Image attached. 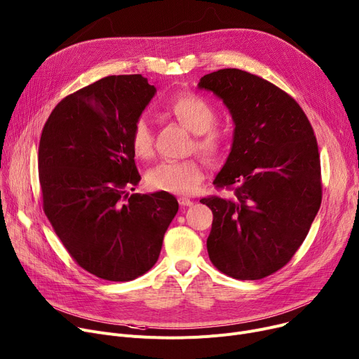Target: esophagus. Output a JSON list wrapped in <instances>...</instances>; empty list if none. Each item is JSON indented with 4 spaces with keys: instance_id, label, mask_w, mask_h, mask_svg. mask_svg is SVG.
<instances>
[{
    "instance_id": "1",
    "label": "esophagus",
    "mask_w": 359,
    "mask_h": 359,
    "mask_svg": "<svg viewBox=\"0 0 359 359\" xmlns=\"http://www.w3.org/2000/svg\"><path fill=\"white\" fill-rule=\"evenodd\" d=\"M177 202H179V205L180 206H192L194 205V201H190V199H187V198H179L177 199Z\"/></svg>"
}]
</instances>
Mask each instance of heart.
<instances>
[{"label":"heart","instance_id":"obj_1","mask_svg":"<svg viewBox=\"0 0 359 359\" xmlns=\"http://www.w3.org/2000/svg\"><path fill=\"white\" fill-rule=\"evenodd\" d=\"M165 111L180 126L195 134V149L208 160L217 161L225 154L229 135L224 127L215 123L218 111L210 101L195 92H180L167 101ZM128 140L131 150L137 157H151L154 137L144 116L134 119ZM203 179V165L196 158L161 161L147 173L150 187L173 195H190L196 192Z\"/></svg>","mask_w":359,"mask_h":359}]
</instances>
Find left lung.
I'll use <instances>...</instances> for the list:
<instances>
[{"label": "left lung", "mask_w": 359, "mask_h": 359, "mask_svg": "<svg viewBox=\"0 0 359 359\" xmlns=\"http://www.w3.org/2000/svg\"><path fill=\"white\" fill-rule=\"evenodd\" d=\"M229 108L232 150L215 187L231 199H201L213 213L206 247L212 264L236 280H259L283 269L303 244L322 202L315 131L287 92L240 69L205 75Z\"/></svg>", "instance_id": "left-lung-1"}]
</instances>
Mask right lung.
<instances>
[{"instance_id":"obj_1","label":"right lung","mask_w":359,"mask_h":359,"mask_svg":"<svg viewBox=\"0 0 359 359\" xmlns=\"http://www.w3.org/2000/svg\"><path fill=\"white\" fill-rule=\"evenodd\" d=\"M154 93L141 75L102 78L63 98L41 131L43 210L76 264L102 280L147 273L179 209L167 192L127 194L141 180L130 128Z\"/></svg>"}]
</instances>
